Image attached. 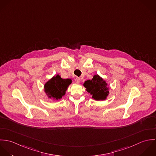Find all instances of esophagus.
<instances>
[{
    "mask_svg": "<svg viewBox=\"0 0 156 156\" xmlns=\"http://www.w3.org/2000/svg\"><path fill=\"white\" fill-rule=\"evenodd\" d=\"M75 82L76 83H80V82H81V79L80 78H75Z\"/></svg>",
    "mask_w": 156,
    "mask_h": 156,
    "instance_id": "34e87169",
    "label": "esophagus"
}]
</instances>
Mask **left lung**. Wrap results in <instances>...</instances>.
I'll use <instances>...</instances> for the list:
<instances>
[{
    "label": "left lung",
    "mask_w": 156,
    "mask_h": 156,
    "mask_svg": "<svg viewBox=\"0 0 156 156\" xmlns=\"http://www.w3.org/2000/svg\"><path fill=\"white\" fill-rule=\"evenodd\" d=\"M83 86L86 91L92 95V98L97 100H105L109 94L107 83L98 75H94L91 80L85 81Z\"/></svg>",
    "instance_id": "8db88e82"
}]
</instances>
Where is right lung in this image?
<instances>
[{
	"mask_svg": "<svg viewBox=\"0 0 156 156\" xmlns=\"http://www.w3.org/2000/svg\"><path fill=\"white\" fill-rule=\"evenodd\" d=\"M71 83V79H63L59 75H57L46 83L44 90L49 98L58 100L65 94Z\"/></svg>",
	"mask_w": 156,
	"mask_h": 156,
	"instance_id": "add662e5",
	"label": "right lung"
}]
</instances>
